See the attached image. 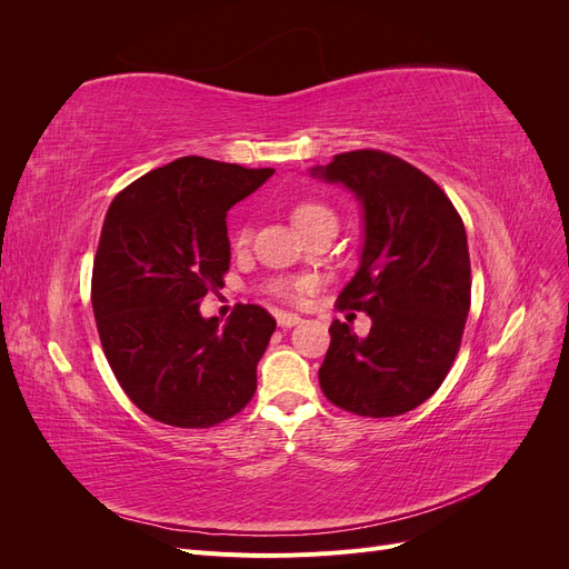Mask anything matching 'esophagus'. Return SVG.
I'll list each match as a JSON object with an SVG mask.
<instances>
[{
  "mask_svg": "<svg viewBox=\"0 0 569 569\" xmlns=\"http://www.w3.org/2000/svg\"><path fill=\"white\" fill-rule=\"evenodd\" d=\"M299 322H301V318L297 313H278V325L280 327H295Z\"/></svg>",
  "mask_w": 569,
  "mask_h": 569,
  "instance_id": "obj_1",
  "label": "esophagus"
}]
</instances>
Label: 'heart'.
<instances>
[{
  "instance_id": "obj_1",
  "label": "heart",
  "mask_w": 569,
  "mask_h": 569,
  "mask_svg": "<svg viewBox=\"0 0 569 569\" xmlns=\"http://www.w3.org/2000/svg\"><path fill=\"white\" fill-rule=\"evenodd\" d=\"M325 218H335V213L327 209V206L318 203V201H299L295 209H291V220H295V226L303 232L306 228L316 226V222L325 220ZM249 242V232L242 228L237 230L234 234V244L237 247H244ZM311 287V282L306 280H278L272 284V291L282 299H289V301H297L303 291Z\"/></svg>"
}]
</instances>
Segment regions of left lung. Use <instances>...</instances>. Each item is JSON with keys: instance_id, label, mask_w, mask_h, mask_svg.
<instances>
[{"instance_id": "obj_1", "label": "left lung", "mask_w": 569, "mask_h": 569, "mask_svg": "<svg viewBox=\"0 0 569 569\" xmlns=\"http://www.w3.org/2000/svg\"><path fill=\"white\" fill-rule=\"evenodd\" d=\"M311 176L360 203V263L339 306L372 320L368 337L332 322L320 387L356 416H403L441 387L456 360L470 311L468 234L439 184L391 153L347 151Z\"/></svg>"}]
</instances>
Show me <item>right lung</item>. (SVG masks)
Returning <instances> with one entry per match:
<instances>
[{"label": "right lung", "instance_id": "obj_1", "mask_svg": "<svg viewBox=\"0 0 569 569\" xmlns=\"http://www.w3.org/2000/svg\"><path fill=\"white\" fill-rule=\"evenodd\" d=\"M272 173L182 157L109 206L92 270L97 330L116 380L153 420L203 429L251 401L272 316L247 303L220 325L199 306L230 268L228 211Z\"/></svg>", "mask_w": 569, "mask_h": 569}]
</instances>
